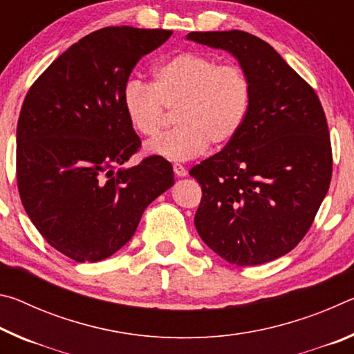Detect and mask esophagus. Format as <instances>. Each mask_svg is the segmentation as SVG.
I'll list each match as a JSON object with an SVG mask.
<instances>
[{
  "mask_svg": "<svg viewBox=\"0 0 354 354\" xmlns=\"http://www.w3.org/2000/svg\"><path fill=\"white\" fill-rule=\"evenodd\" d=\"M173 171H175V175H176L178 178L187 176V169H185V167H183L181 164H175V165H173Z\"/></svg>",
  "mask_w": 354,
  "mask_h": 354,
  "instance_id": "obj_1",
  "label": "esophagus"
}]
</instances>
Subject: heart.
Here are the masks:
<instances>
[{"instance_id": "heart-1", "label": "heart", "mask_w": 354, "mask_h": 354, "mask_svg": "<svg viewBox=\"0 0 354 354\" xmlns=\"http://www.w3.org/2000/svg\"><path fill=\"white\" fill-rule=\"evenodd\" d=\"M248 76L234 64L184 51L153 70L151 86L129 81L122 95L131 127L143 137L162 129L175 111L176 129L147 143V153L169 160H189L209 148L223 147L241 131L248 113Z\"/></svg>"}]
</instances>
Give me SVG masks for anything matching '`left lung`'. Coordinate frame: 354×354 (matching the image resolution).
I'll return each mask as SVG.
<instances>
[{
    "mask_svg": "<svg viewBox=\"0 0 354 354\" xmlns=\"http://www.w3.org/2000/svg\"><path fill=\"white\" fill-rule=\"evenodd\" d=\"M185 39L230 53L251 87L237 136L189 171L203 190L196 231L230 263L278 259L306 234L331 183V142L319 97L256 35L214 31Z\"/></svg>",
    "mask_w": 354,
    "mask_h": 354,
    "instance_id": "obj_1",
    "label": "left lung"
}]
</instances>
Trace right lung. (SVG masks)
Returning a JSON list of instances; mask_svg holds the SVG:
<instances>
[{"label":"right lung","mask_w":354,"mask_h":354,"mask_svg":"<svg viewBox=\"0 0 354 354\" xmlns=\"http://www.w3.org/2000/svg\"><path fill=\"white\" fill-rule=\"evenodd\" d=\"M170 35L131 26L88 34L41 73L23 101L20 198L45 241L76 262L117 253L149 203L175 184L171 164L159 156L123 167L140 147L123 91L139 59Z\"/></svg>","instance_id":"right-lung-1"}]
</instances>
